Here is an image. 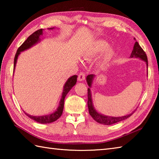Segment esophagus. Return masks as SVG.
<instances>
[{"mask_svg": "<svg viewBox=\"0 0 159 159\" xmlns=\"http://www.w3.org/2000/svg\"><path fill=\"white\" fill-rule=\"evenodd\" d=\"M85 74L83 72H80L79 74V76H78V80H79V81H83V80H85Z\"/></svg>", "mask_w": 159, "mask_h": 159, "instance_id": "34e87169", "label": "esophagus"}]
</instances>
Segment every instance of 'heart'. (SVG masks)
<instances>
[{
	"label": "heart",
	"instance_id": "heart-1",
	"mask_svg": "<svg viewBox=\"0 0 159 159\" xmlns=\"http://www.w3.org/2000/svg\"><path fill=\"white\" fill-rule=\"evenodd\" d=\"M108 47L107 43L103 41H98L94 43V44L87 50L85 55H83V59H92L99 55L100 52L104 51ZM114 55V51L113 49L108 48L106 50L105 52L103 55V61L104 62L109 61L113 58Z\"/></svg>",
	"mask_w": 159,
	"mask_h": 159
}]
</instances>
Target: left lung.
<instances>
[{
  "label": "left lung",
  "mask_w": 159,
  "mask_h": 159,
  "mask_svg": "<svg viewBox=\"0 0 159 159\" xmlns=\"http://www.w3.org/2000/svg\"><path fill=\"white\" fill-rule=\"evenodd\" d=\"M130 57H131V58H133V57H136V58H139L141 60L144 61L146 63L147 67H148V64L147 55L146 52L143 51V50L141 48V47L139 46V43L137 42L134 43V45L133 46V50L131 52ZM94 77H95V75H93V74H89V75L87 76L86 78L87 84H88L89 87H92ZM87 96H88L87 106H88L89 113L90 114V116L93 117V119L100 124H102L104 125H111V124H116L117 122H120L121 121L126 120L127 118L130 117L133 113H132L129 115H127V116H122V117H111V116H104L102 114L98 113L96 111V109H94L93 102H92V93H91L90 88H88V89H87Z\"/></svg>",
  "instance_id": "left-lung-1"
}]
</instances>
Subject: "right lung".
<instances>
[{
	"label": "right lung",
	"instance_id": "right-lung-1",
	"mask_svg": "<svg viewBox=\"0 0 159 159\" xmlns=\"http://www.w3.org/2000/svg\"><path fill=\"white\" fill-rule=\"evenodd\" d=\"M54 28H50L49 29H52ZM43 34V29H39L38 31H36L30 35L29 38L26 39V41L24 42L20 46L17 52L16 53L15 58H14V66H13V72H14L16 64L17 62V59H18V55L20 54V52L24 51V50H27L29 48H31L33 45L36 44L37 43L40 41L39 37L40 35H42ZM77 80V76L74 75L69 78L66 83H65V85L63 87V90L61 96V98L60 100L59 107L57 108V109L53 112L52 113H50L48 115H46V116H33L26 113L25 112V113L27 116L31 118V119L35 120V121H38L39 123L41 124H49L53 122V121H56L58 120L59 118L61 116L63 110V107H64V100H65V98L67 95V93L70 92V90L72 88L73 86L76 85Z\"/></svg>",
	"mask_w": 159,
	"mask_h": 159
}]
</instances>
